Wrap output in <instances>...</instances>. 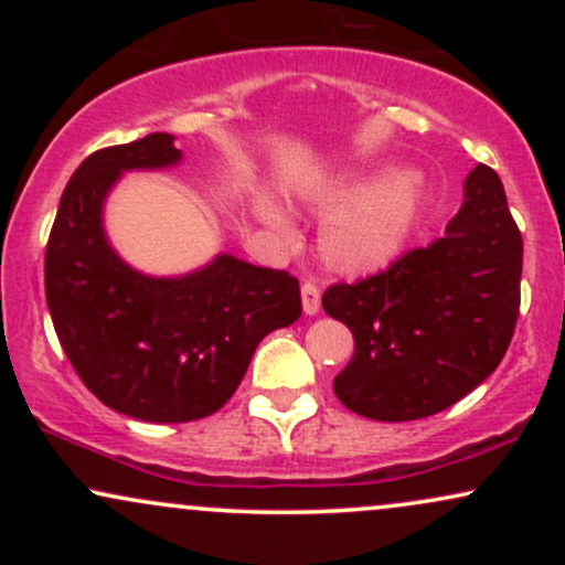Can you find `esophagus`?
<instances>
[{"instance_id":"obj_1","label":"esophagus","mask_w":565,"mask_h":565,"mask_svg":"<svg viewBox=\"0 0 565 565\" xmlns=\"http://www.w3.org/2000/svg\"><path fill=\"white\" fill-rule=\"evenodd\" d=\"M302 310L308 316H316L319 313V308H321V289L316 287L313 281H305L302 284Z\"/></svg>"}]
</instances>
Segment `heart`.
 <instances>
[{
    "instance_id": "obj_1",
    "label": "heart",
    "mask_w": 565,
    "mask_h": 565,
    "mask_svg": "<svg viewBox=\"0 0 565 565\" xmlns=\"http://www.w3.org/2000/svg\"><path fill=\"white\" fill-rule=\"evenodd\" d=\"M425 180L414 172L391 178L342 180L319 196L332 212L321 236L323 260L350 276L374 274L404 255L425 212ZM265 217L281 225V215L265 206Z\"/></svg>"
}]
</instances>
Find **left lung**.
<instances>
[{
	"label": "left lung",
	"mask_w": 565,
	"mask_h": 565,
	"mask_svg": "<svg viewBox=\"0 0 565 565\" xmlns=\"http://www.w3.org/2000/svg\"><path fill=\"white\" fill-rule=\"evenodd\" d=\"M523 238L499 174L478 164L446 236L380 274L332 284L321 305L353 332L334 377L350 412L408 423L444 412L499 366L521 310Z\"/></svg>",
	"instance_id": "left-lung-1"
}]
</instances>
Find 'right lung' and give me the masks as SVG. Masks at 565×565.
<instances>
[{
  "label": "right lung",
  "mask_w": 565,
  "mask_h": 565,
  "mask_svg": "<svg viewBox=\"0 0 565 565\" xmlns=\"http://www.w3.org/2000/svg\"><path fill=\"white\" fill-rule=\"evenodd\" d=\"M172 135L89 153L68 180L44 252V295L71 366L103 404L146 423H193L236 393L265 334L300 319V281L220 255L151 278L106 242L103 199L125 170L174 164Z\"/></svg>",
  "instance_id": "1"
}]
</instances>
